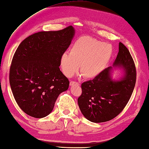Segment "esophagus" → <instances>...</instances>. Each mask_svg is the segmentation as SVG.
Returning <instances> with one entry per match:
<instances>
[{
    "label": "esophagus",
    "instance_id": "1",
    "mask_svg": "<svg viewBox=\"0 0 149 149\" xmlns=\"http://www.w3.org/2000/svg\"><path fill=\"white\" fill-rule=\"evenodd\" d=\"M70 86H74V85H79V84L77 82L73 81H71L70 82Z\"/></svg>",
    "mask_w": 149,
    "mask_h": 149
}]
</instances>
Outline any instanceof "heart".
I'll return each mask as SVG.
<instances>
[{"instance_id": "b5f03b06", "label": "heart", "mask_w": 149, "mask_h": 149, "mask_svg": "<svg viewBox=\"0 0 149 149\" xmlns=\"http://www.w3.org/2000/svg\"><path fill=\"white\" fill-rule=\"evenodd\" d=\"M112 55L111 45L91 36H81L72 45L70 53H65L61 56V68L66 76L72 77L81 66L83 76L92 79L105 68Z\"/></svg>"}]
</instances>
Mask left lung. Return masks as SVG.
I'll return each mask as SVG.
<instances>
[{"label":"left lung","mask_w":149,"mask_h":149,"mask_svg":"<svg viewBox=\"0 0 149 149\" xmlns=\"http://www.w3.org/2000/svg\"><path fill=\"white\" fill-rule=\"evenodd\" d=\"M123 69L119 80L112 79V66L81 84L82 94L77 100L79 109L86 119L100 123L113 119L128 104L136 81V70L127 47L119 42L118 53L113 65Z\"/></svg>","instance_id":"obj_1"}]
</instances>
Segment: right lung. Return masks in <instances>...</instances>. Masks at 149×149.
I'll return each mask as SVG.
<instances>
[{
  "label": "right lung",
  "instance_id": "right-lung-1",
  "mask_svg": "<svg viewBox=\"0 0 149 149\" xmlns=\"http://www.w3.org/2000/svg\"><path fill=\"white\" fill-rule=\"evenodd\" d=\"M74 34L72 26L39 32L25 38L16 49L10 84L16 102L26 114L38 118L46 117L59 94L68 90L70 82L59 66Z\"/></svg>",
  "mask_w": 149,
  "mask_h": 149
}]
</instances>
